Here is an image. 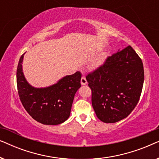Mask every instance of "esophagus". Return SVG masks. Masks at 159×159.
<instances>
[{
	"label": "esophagus",
	"mask_w": 159,
	"mask_h": 159,
	"mask_svg": "<svg viewBox=\"0 0 159 159\" xmlns=\"http://www.w3.org/2000/svg\"><path fill=\"white\" fill-rule=\"evenodd\" d=\"M87 83H88V82H87L86 78L83 76V77H82V78H81V84H82V85H85V84H87Z\"/></svg>",
	"instance_id": "34e87169"
}]
</instances>
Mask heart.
I'll return each instance as SVG.
<instances>
[{
	"mask_svg": "<svg viewBox=\"0 0 159 159\" xmlns=\"http://www.w3.org/2000/svg\"><path fill=\"white\" fill-rule=\"evenodd\" d=\"M100 64H101V61H97L96 63H95V64H93V66L96 67V66H98V65H99Z\"/></svg>",
	"mask_w": 159,
	"mask_h": 159,
	"instance_id": "1",
	"label": "heart"
}]
</instances>
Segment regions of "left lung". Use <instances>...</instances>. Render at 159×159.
Returning <instances> with one entry per match:
<instances>
[{
	"mask_svg": "<svg viewBox=\"0 0 159 159\" xmlns=\"http://www.w3.org/2000/svg\"><path fill=\"white\" fill-rule=\"evenodd\" d=\"M95 114L105 123L125 119L135 108L144 82L141 58L129 45L86 77Z\"/></svg>",
	"mask_w": 159,
	"mask_h": 159,
	"instance_id": "1",
	"label": "left lung"
}]
</instances>
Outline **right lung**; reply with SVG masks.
<instances>
[{
	"instance_id": "right-lung-1",
	"label": "right lung",
	"mask_w": 159,
	"mask_h": 159,
	"mask_svg": "<svg viewBox=\"0 0 159 159\" xmlns=\"http://www.w3.org/2000/svg\"><path fill=\"white\" fill-rule=\"evenodd\" d=\"M24 54L19 59L16 71V82L19 98L24 108L38 122L56 125L64 122L70 116L71 108L80 87V71L66 75L56 83L45 88H34L24 75Z\"/></svg>"
}]
</instances>
